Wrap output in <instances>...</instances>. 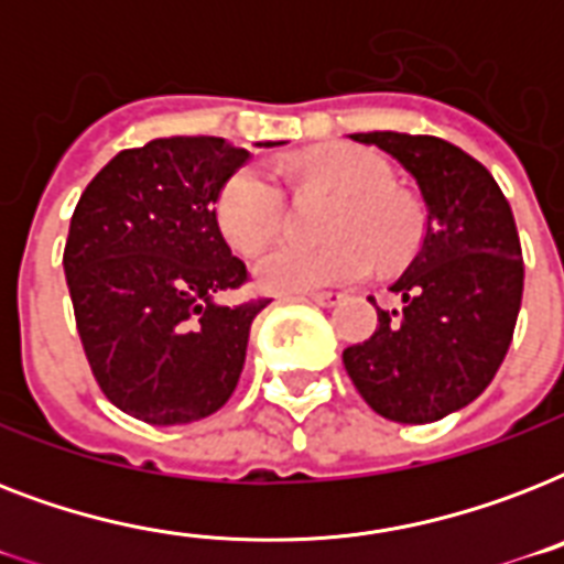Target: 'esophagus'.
<instances>
[{
	"mask_svg": "<svg viewBox=\"0 0 564 564\" xmlns=\"http://www.w3.org/2000/svg\"><path fill=\"white\" fill-rule=\"evenodd\" d=\"M310 301H316V304H322V307H336V304H343L345 301V292H304Z\"/></svg>",
	"mask_w": 564,
	"mask_h": 564,
	"instance_id": "esophagus-1",
	"label": "esophagus"
}]
</instances>
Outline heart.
<instances>
[{
  "label": "heart",
  "instance_id": "1",
  "mask_svg": "<svg viewBox=\"0 0 564 564\" xmlns=\"http://www.w3.org/2000/svg\"><path fill=\"white\" fill-rule=\"evenodd\" d=\"M313 178L345 195L330 221V242H281L254 263L257 283L269 292H313L366 278L377 260L392 265L410 254L419 237V213L398 189L392 172L375 152L357 145H327L304 158ZM221 234L239 251H257L278 234L283 189L272 170L246 166L221 187Z\"/></svg>",
  "mask_w": 564,
  "mask_h": 564
}]
</instances>
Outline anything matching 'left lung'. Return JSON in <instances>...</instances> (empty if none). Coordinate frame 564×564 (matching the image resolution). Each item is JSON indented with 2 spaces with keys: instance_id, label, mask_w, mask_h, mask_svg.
I'll list each match as a JSON object with an SVG mask.
<instances>
[{
  "instance_id": "obj_1",
  "label": "left lung",
  "mask_w": 564,
  "mask_h": 564,
  "mask_svg": "<svg viewBox=\"0 0 564 564\" xmlns=\"http://www.w3.org/2000/svg\"><path fill=\"white\" fill-rule=\"evenodd\" d=\"M351 140L410 172L427 221L419 254L389 286L401 307H377L375 334L343 351L345 371L377 415L430 424L482 394L507 357L524 292L521 239L489 170L459 145L398 131Z\"/></svg>"
}]
</instances>
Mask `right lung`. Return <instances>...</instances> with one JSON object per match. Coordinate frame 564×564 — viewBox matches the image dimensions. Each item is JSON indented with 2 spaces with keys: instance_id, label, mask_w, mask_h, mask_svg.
Listing matches in <instances>:
<instances>
[{
  "instance_id": "right-lung-1",
  "label": "right lung",
  "mask_w": 564,
  "mask_h": 564,
  "mask_svg": "<svg viewBox=\"0 0 564 564\" xmlns=\"http://www.w3.org/2000/svg\"><path fill=\"white\" fill-rule=\"evenodd\" d=\"M246 161L221 137H161L119 152L75 204L64 272L78 336L101 392L131 419L202 421L237 389L269 304L219 301L248 278L216 219Z\"/></svg>"
}]
</instances>
